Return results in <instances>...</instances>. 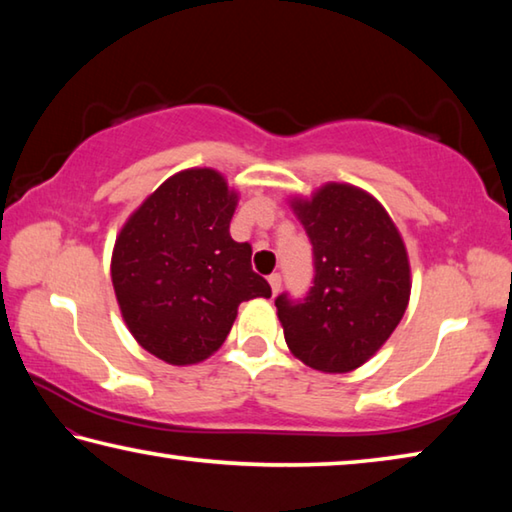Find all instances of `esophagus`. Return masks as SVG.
Here are the masks:
<instances>
[{
    "label": "esophagus",
    "instance_id": "esophagus-1",
    "mask_svg": "<svg viewBox=\"0 0 512 512\" xmlns=\"http://www.w3.org/2000/svg\"><path fill=\"white\" fill-rule=\"evenodd\" d=\"M268 284H271L273 293H277V291H280V287H282V275H280V273H273V275H268Z\"/></svg>",
    "mask_w": 512,
    "mask_h": 512
}]
</instances>
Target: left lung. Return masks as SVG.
Listing matches in <instances>:
<instances>
[{
  "label": "left lung",
  "instance_id": "1",
  "mask_svg": "<svg viewBox=\"0 0 512 512\" xmlns=\"http://www.w3.org/2000/svg\"><path fill=\"white\" fill-rule=\"evenodd\" d=\"M293 212L314 248V287L305 298H275L289 350L320 372L366 363L409 305L411 268L404 241L377 198L327 183Z\"/></svg>",
  "mask_w": 512,
  "mask_h": 512
}]
</instances>
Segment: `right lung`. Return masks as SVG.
<instances>
[{
  "label": "right lung",
  "instance_id": "1",
  "mask_svg": "<svg viewBox=\"0 0 512 512\" xmlns=\"http://www.w3.org/2000/svg\"><path fill=\"white\" fill-rule=\"evenodd\" d=\"M237 194L214 169H187L155 189L121 228L112 287L146 352L192 366L223 345L244 300L271 298L250 266L253 248L230 237Z\"/></svg>",
  "mask_w": 512,
  "mask_h": 512
}]
</instances>
